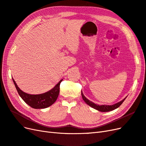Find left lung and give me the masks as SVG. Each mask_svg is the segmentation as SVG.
<instances>
[{"label":"left lung","instance_id":"8db88e82","mask_svg":"<svg viewBox=\"0 0 146 146\" xmlns=\"http://www.w3.org/2000/svg\"><path fill=\"white\" fill-rule=\"evenodd\" d=\"M82 98L83 99V100L85 102V103L86 104H88L89 106H90L91 107L97 110H98L99 111L101 112H108V111H113V110H115L116 108H117L119 107H120V105L123 103V102L125 100V99H126L124 98L123 100H122L121 101L119 102L114 104L113 105H98V104H95L94 102L90 101V100H88L87 98H86V97L83 95V92L82 91Z\"/></svg>","mask_w":146,"mask_h":146}]
</instances>
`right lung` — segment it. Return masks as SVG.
Listing matches in <instances>:
<instances>
[{"instance_id": "add662e5", "label": "right lung", "mask_w": 146, "mask_h": 146, "mask_svg": "<svg viewBox=\"0 0 146 146\" xmlns=\"http://www.w3.org/2000/svg\"><path fill=\"white\" fill-rule=\"evenodd\" d=\"M12 79L21 98L30 107L35 109L46 108L55 103L60 93V83L63 80V79L61 80L52 90L44 93L40 94H29L20 90L13 77Z\"/></svg>"}]
</instances>
